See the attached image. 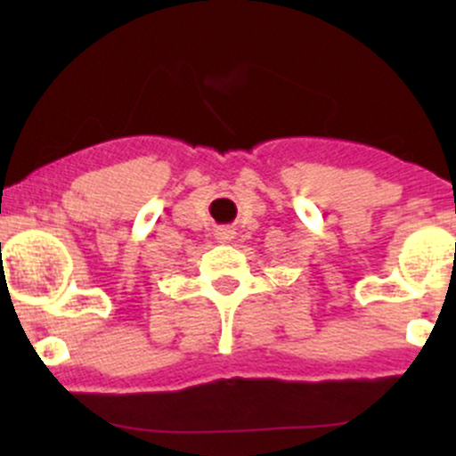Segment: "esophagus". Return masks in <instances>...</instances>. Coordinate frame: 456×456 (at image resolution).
Instances as JSON below:
<instances>
[{"mask_svg": "<svg viewBox=\"0 0 456 456\" xmlns=\"http://www.w3.org/2000/svg\"><path fill=\"white\" fill-rule=\"evenodd\" d=\"M233 229L232 227H218L216 229V240L218 242H229L233 238Z\"/></svg>", "mask_w": 456, "mask_h": 456, "instance_id": "34e87169", "label": "esophagus"}]
</instances>
